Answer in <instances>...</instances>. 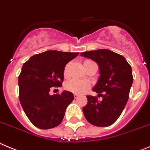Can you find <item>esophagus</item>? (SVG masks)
<instances>
[{
  "label": "esophagus",
  "mask_w": 150,
  "mask_h": 150,
  "mask_svg": "<svg viewBox=\"0 0 150 150\" xmlns=\"http://www.w3.org/2000/svg\"><path fill=\"white\" fill-rule=\"evenodd\" d=\"M74 97H75V98H77L78 97V94L74 93Z\"/></svg>",
  "instance_id": "1"
}]
</instances>
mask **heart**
I'll return each instance as SVG.
<instances>
[{
  "label": "heart",
  "instance_id": "obj_1",
  "mask_svg": "<svg viewBox=\"0 0 150 150\" xmlns=\"http://www.w3.org/2000/svg\"><path fill=\"white\" fill-rule=\"evenodd\" d=\"M90 62L92 61L91 60H85L83 64H84V66L87 65V63H90ZM68 67L69 65H67L64 68V70H63V76H64V78H68L69 76ZM90 87V83L88 81L83 80H78V79H72V80L67 82V83L65 84L66 90L78 94L83 93L86 91H87Z\"/></svg>",
  "mask_w": 150,
  "mask_h": 150
}]
</instances>
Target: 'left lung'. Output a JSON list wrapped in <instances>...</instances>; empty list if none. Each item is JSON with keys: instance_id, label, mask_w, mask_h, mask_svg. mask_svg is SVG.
<instances>
[{"instance_id": "obj_1", "label": "left lung", "mask_w": 150, "mask_h": 150, "mask_svg": "<svg viewBox=\"0 0 150 150\" xmlns=\"http://www.w3.org/2000/svg\"><path fill=\"white\" fill-rule=\"evenodd\" d=\"M81 55L98 63L100 77L93 91L102 97L98 101L97 96H87L84 117L92 125L109 126L120 117L129 99L133 82L132 67L123 56L108 49L82 52Z\"/></svg>"}]
</instances>
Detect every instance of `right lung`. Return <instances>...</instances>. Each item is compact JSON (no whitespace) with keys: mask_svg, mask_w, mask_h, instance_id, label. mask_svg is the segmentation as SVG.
<instances>
[{"mask_svg":"<svg viewBox=\"0 0 150 150\" xmlns=\"http://www.w3.org/2000/svg\"><path fill=\"white\" fill-rule=\"evenodd\" d=\"M78 54L50 50L33 55L24 63L18 76L19 100L36 127L49 129L61 123L74 96L69 91L51 96L49 92L51 87H61L66 65Z\"/></svg>","mask_w":150,"mask_h":150,"instance_id":"right-lung-1","label":"right lung"}]
</instances>
